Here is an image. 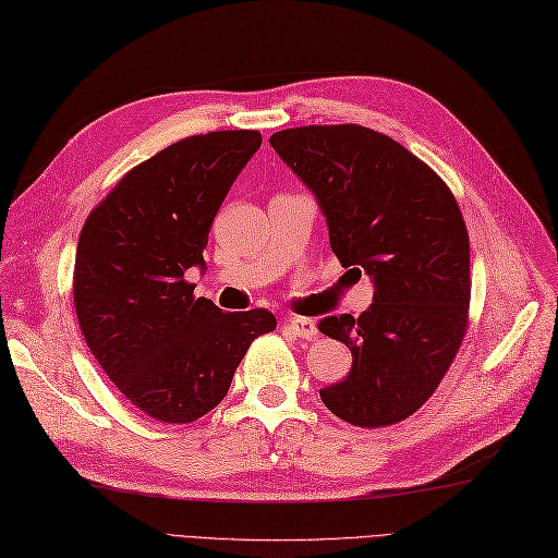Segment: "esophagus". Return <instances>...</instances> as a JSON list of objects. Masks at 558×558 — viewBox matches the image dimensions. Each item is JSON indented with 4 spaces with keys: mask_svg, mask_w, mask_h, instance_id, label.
Instances as JSON below:
<instances>
[{
    "mask_svg": "<svg viewBox=\"0 0 558 558\" xmlns=\"http://www.w3.org/2000/svg\"><path fill=\"white\" fill-rule=\"evenodd\" d=\"M286 326H289L293 333L303 340H312V338H316V333H319L316 322L305 319V316H289V319H286Z\"/></svg>",
    "mask_w": 558,
    "mask_h": 558,
    "instance_id": "1",
    "label": "esophagus"
}]
</instances>
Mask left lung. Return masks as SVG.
Masks as SVG:
<instances>
[{
  "label": "left lung",
  "instance_id": "1",
  "mask_svg": "<svg viewBox=\"0 0 558 558\" xmlns=\"http://www.w3.org/2000/svg\"><path fill=\"white\" fill-rule=\"evenodd\" d=\"M269 145L314 194L342 267L364 269L371 307L326 316L352 368L319 389L330 413L356 427L395 425L439 387L470 307V236L458 202L427 163L356 124L300 126Z\"/></svg>",
  "mask_w": 558,
  "mask_h": 558
}]
</instances>
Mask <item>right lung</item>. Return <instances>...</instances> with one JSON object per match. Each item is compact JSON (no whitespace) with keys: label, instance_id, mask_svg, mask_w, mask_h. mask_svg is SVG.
<instances>
[{"label":"right lung","instance_id":"right-lung-1","mask_svg":"<svg viewBox=\"0 0 558 558\" xmlns=\"http://www.w3.org/2000/svg\"><path fill=\"white\" fill-rule=\"evenodd\" d=\"M258 131L190 135L131 169L86 218L74 310L117 389L161 423H192L225 399L248 344L275 330L267 310L222 312L183 277L206 267L208 230Z\"/></svg>","mask_w":558,"mask_h":558}]
</instances>
